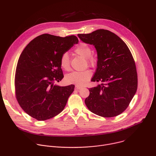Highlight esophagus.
<instances>
[{
	"instance_id": "34e87169",
	"label": "esophagus",
	"mask_w": 156,
	"mask_h": 156,
	"mask_svg": "<svg viewBox=\"0 0 156 156\" xmlns=\"http://www.w3.org/2000/svg\"><path fill=\"white\" fill-rule=\"evenodd\" d=\"M82 88H83V87H82V86H76V87H75V90H81V89H82Z\"/></svg>"
}]
</instances>
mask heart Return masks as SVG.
<instances>
[{"mask_svg":"<svg viewBox=\"0 0 156 156\" xmlns=\"http://www.w3.org/2000/svg\"><path fill=\"white\" fill-rule=\"evenodd\" d=\"M75 52L78 55L86 58L87 62L90 65H94V58L92 55L91 48L88 44L81 42L75 49ZM60 65L62 69L68 71L70 69V55L68 52H63L60 58ZM92 72L90 70L84 72H73L65 76V81L69 84H74L78 86H83L86 84L92 76Z\"/></svg>","mask_w":156,"mask_h":156,"instance_id":"1","label":"heart"}]
</instances>
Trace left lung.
I'll return each mask as SVG.
<instances>
[{"mask_svg":"<svg viewBox=\"0 0 156 156\" xmlns=\"http://www.w3.org/2000/svg\"><path fill=\"white\" fill-rule=\"evenodd\" d=\"M78 36L83 42L94 45L98 53V67L91 81L101 84L89 89L90 96L84 101L87 107L103 117L120 115L138 87L136 65L129 48L117 35L107 30Z\"/></svg>","mask_w":156,"mask_h":156,"instance_id":"obj_1","label":"left lung"}]
</instances>
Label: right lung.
<instances>
[{"label":"right lung","instance_id":"right-lung-1","mask_svg":"<svg viewBox=\"0 0 156 156\" xmlns=\"http://www.w3.org/2000/svg\"><path fill=\"white\" fill-rule=\"evenodd\" d=\"M78 42L74 35L62 37L43 34L33 39L21 52L15 76V96L30 116L43 121L63 110L75 85L59 86L54 83L63 78L60 65L62 54Z\"/></svg>","mask_w":156,"mask_h":156}]
</instances>
